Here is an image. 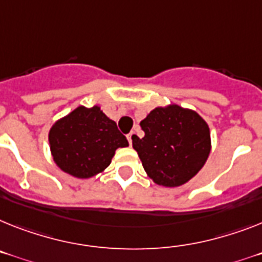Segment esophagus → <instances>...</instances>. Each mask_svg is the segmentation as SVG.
Instances as JSON below:
<instances>
[{
    "instance_id": "esophagus-1",
    "label": "esophagus",
    "mask_w": 262,
    "mask_h": 262,
    "mask_svg": "<svg viewBox=\"0 0 262 262\" xmlns=\"http://www.w3.org/2000/svg\"><path fill=\"white\" fill-rule=\"evenodd\" d=\"M136 133L135 132H130V133H129V135H127V141H129V144L132 145V138H133V136H135Z\"/></svg>"
}]
</instances>
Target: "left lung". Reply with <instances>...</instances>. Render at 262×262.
Wrapping results in <instances>:
<instances>
[{"label": "left lung", "instance_id": "8db88e82", "mask_svg": "<svg viewBox=\"0 0 262 262\" xmlns=\"http://www.w3.org/2000/svg\"><path fill=\"white\" fill-rule=\"evenodd\" d=\"M140 125L145 136H133V148L146 174L158 185H184L209 157V126L194 111L174 104L156 107Z\"/></svg>", "mask_w": 262, "mask_h": 262}]
</instances>
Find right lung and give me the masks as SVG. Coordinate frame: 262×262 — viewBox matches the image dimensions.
Wrapping results in <instances>:
<instances>
[{"label":"right lung","mask_w":262,"mask_h":262,"mask_svg":"<svg viewBox=\"0 0 262 262\" xmlns=\"http://www.w3.org/2000/svg\"><path fill=\"white\" fill-rule=\"evenodd\" d=\"M49 144L57 166L77 179H90L104 172L116 149L129 145L117 124L100 106H78L54 122Z\"/></svg>","instance_id":"1"}]
</instances>
